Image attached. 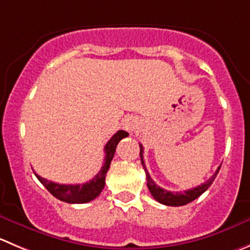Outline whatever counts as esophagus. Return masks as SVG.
I'll return each mask as SVG.
<instances>
[{
  "label": "esophagus",
  "mask_w": 250,
  "mask_h": 250,
  "mask_svg": "<svg viewBox=\"0 0 250 250\" xmlns=\"http://www.w3.org/2000/svg\"><path fill=\"white\" fill-rule=\"evenodd\" d=\"M124 129L127 130V131H134L137 126V119L134 116H127L123 123Z\"/></svg>",
  "instance_id": "1"
}]
</instances>
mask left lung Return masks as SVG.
Here are the masks:
<instances>
[{
    "instance_id": "obj_1",
    "label": "left lung",
    "mask_w": 250,
    "mask_h": 250,
    "mask_svg": "<svg viewBox=\"0 0 250 250\" xmlns=\"http://www.w3.org/2000/svg\"><path fill=\"white\" fill-rule=\"evenodd\" d=\"M140 158H141V163L142 167H144L145 172H146V178H147V187H148L149 192L152 194L154 199H156L158 203L163 204V205L167 206H183L187 205V204L191 203L194 201L195 199H198L201 194L206 191V190L210 188V185L212 184V182L215 180L216 175H217L218 170H220L221 167L217 168L215 173H213L212 177L205 182L204 184L199 185L196 188H192V189L185 190V191H168V190L163 189V188L158 187L156 183L152 180V178L149 177L148 172H147L146 167H145V162H144V147L142 145H140Z\"/></svg>"
}]
</instances>
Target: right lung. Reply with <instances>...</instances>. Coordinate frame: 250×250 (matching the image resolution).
I'll list each match as a JSON object with an SVG mask.
<instances>
[{"mask_svg":"<svg viewBox=\"0 0 250 250\" xmlns=\"http://www.w3.org/2000/svg\"><path fill=\"white\" fill-rule=\"evenodd\" d=\"M129 136L126 131L124 130H119L113 137L108 141V144L104 147V152H105V158H104V163L102 169L99 170L98 174L91 179L89 182L84 183V184H59V183L50 182L45 178H42L37 175L39 182L51 192L56 199L61 201H65L68 204H84L89 203V201L94 200L103 190L104 185H105V175L108 172L109 167H110V162L113 159L114 153H115L116 146H118L119 141L124 137Z\"/></svg>","mask_w":250,"mask_h":250,"instance_id":"right-lung-1","label":"right lung"}]
</instances>
